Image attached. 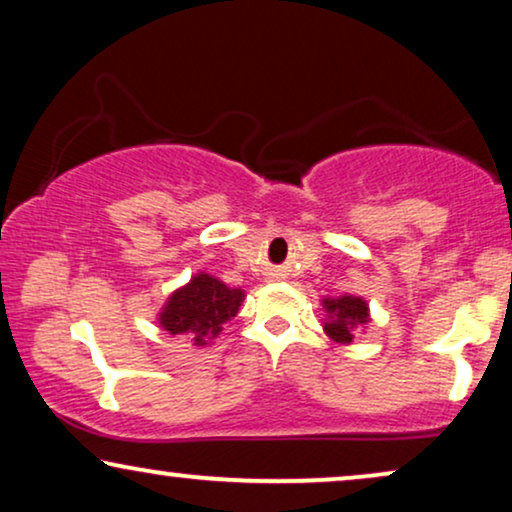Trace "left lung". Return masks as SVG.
<instances>
[{
	"instance_id": "8db88e82",
	"label": "left lung",
	"mask_w": 512,
	"mask_h": 512,
	"mask_svg": "<svg viewBox=\"0 0 512 512\" xmlns=\"http://www.w3.org/2000/svg\"><path fill=\"white\" fill-rule=\"evenodd\" d=\"M326 321L324 331L331 340L340 342V345H349L359 328H363L370 321L368 303L359 296H340V298H324Z\"/></svg>"
}]
</instances>
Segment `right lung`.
<instances>
[{
    "instance_id": "1",
    "label": "right lung",
    "mask_w": 512,
    "mask_h": 512,
    "mask_svg": "<svg viewBox=\"0 0 512 512\" xmlns=\"http://www.w3.org/2000/svg\"><path fill=\"white\" fill-rule=\"evenodd\" d=\"M242 300V289H230L221 279L198 272L167 298L158 324L170 335H186L195 347H207L235 317Z\"/></svg>"
}]
</instances>
